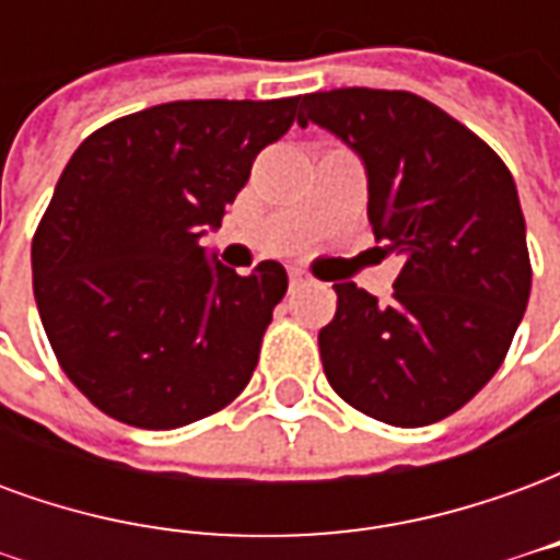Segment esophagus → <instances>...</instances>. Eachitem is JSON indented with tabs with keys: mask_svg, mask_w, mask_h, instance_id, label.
Here are the masks:
<instances>
[{
	"mask_svg": "<svg viewBox=\"0 0 560 560\" xmlns=\"http://www.w3.org/2000/svg\"><path fill=\"white\" fill-rule=\"evenodd\" d=\"M305 281H308V276H305V272H300V269H293V272H291V291L303 288Z\"/></svg>",
	"mask_w": 560,
	"mask_h": 560,
	"instance_id": "1",
	"label": "esophagus"
}]
</instances>
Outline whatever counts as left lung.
<instances>
[{"instance_id":"left-lung-1","label":"left lung","mask_w":560,"mask_h":560,"mask_svg":"<svg viewBox=\"0 0 560 560\" xmlns=\"http://www.w3.org/2000/svg\"><path fill=\"white\" fill-rule=\"evenodd\" d=\"M308 122L363 159L372 231L401 257L387 305L353 281L332 284L336 317L317 332L329 387L389 425L444 420L492 381L528 305L513 173L413 92H312L300 114V126Z\"/></svg>"}]
</instances>
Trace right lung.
<instances>
[{
	"label": "right lung",
	"mask_w": 560,
	"mask_h": 560,
	"mask_svg": "<svg viewBox=\"0 0 560 560\" xmlns=\"http://www.w3.org/2000/svg\"><path fill=\"white\" fill-rule=\"evenodd\" d=\"M300 98L155 104L66 164L32 236V291L62 372L107 417L179 429L252 381L288 272L264 260L236 276L200 240Z\"/></svg>",
	"instance_id": "obj_1"
}]
</instances>
